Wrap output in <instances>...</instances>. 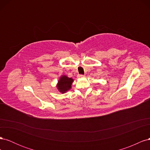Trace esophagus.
I'll use <instances>...</instances> for the list:
<instances>
[{"instance_id": "obj_1", "label": "esophagus", "mask_w": 150, "mask_h": 150, "mask_svg": "<svg viewBox=\"0 0 150 150\" xmlns=\"http://www.w3.org/2000/svg\"><path fill=\"white\" fill-rule=\"evenodd\" d=\"M78 77L79 78H83V77H84V75H83V74H79L78 76Z\"/></svg>"}]
</instances>
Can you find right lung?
Listing matches in <instances>:
<instances>
[{"mask_svg":"<svg viewBox=\"0 0 150 150\" xmlns=\"http://www.w3.org/2000/svg\"><path fill=\"white\" fill-rule=\"evenodd\" d=\"M73 79L68 78L66 75L61 76L57 84V88L59 91L61 93H65L67 92L71 88V84L73 83Z\"/></svg>","mask_w":150,"mask_h":150,"instance_id":"right-lung-1","label":"right lung"}]
</instances>
